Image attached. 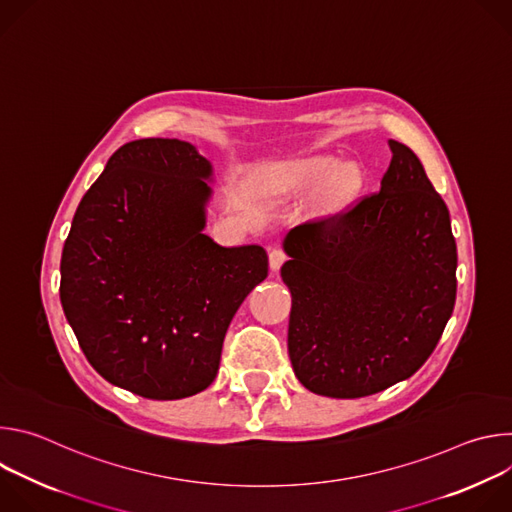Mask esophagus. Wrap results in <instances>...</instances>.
Listing matches in <instances>:
<instances>
[{
  "instance_id": "1",
  "label": "esophagus",
  "mask_w": 512,
  "mask_h": 512,
  "mask_svg": "<svg viewBox=\"0 0 512 512\" xmlns=\"http://www.w3.org/2000/svg\"><path fill=\"white\" fill-rule=\"evenodd\" d=\"M287 255L281 251V249H271L269 251V267L271 271H279V267L285 263Z\"/></svg>"
}]
</instances>
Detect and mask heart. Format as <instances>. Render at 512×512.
I'll use <instances>...</instances> for the list:
<instances>
[{
	"mask_svg": "<svg viewBox=\"0 0 512 512\" xmlns=\"http://www.w3.org/2000/svg\"><path fill=\"white\" fill-rule=\"evenodd\" d=\"M358 172L350 164H340L334 156H308L296 160L273 162L261 170L259 190L265 196H300L319 186L314 192L318 212L338 210L354 192Z\"/></svg>",
	"mask_w": 512,
	"mask_h": 512,
	"instance_id": "1",
	"label": "heart"
}]
</instances>
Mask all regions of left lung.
<instances>
[{"instance_id":"obj_1","label":"left lung","mask_w":512,"mask_h":512,"mask_svg":"<svg viewBox=\"0 0 512 512\" xmlns=\"http://www.w3.org/2000/svg\"><path fill=\"white\" fill-rule=\"evenodd\" d=\"M389 148L377 194L283 239L289 360L316 395L356 399L409 379L454 312L448 206L407 145Z\"/></svg>"}]
</instances>
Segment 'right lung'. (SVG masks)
Returning <instances> with one entry per match:
<instances>
[{
    "label": "right lung",
    "instance_id": "right-lung-1",
    "mask_svg": "<svg viewBox=\"0 0 512 512\" xmlns=\"http://www.w3.org/2000/svg\"><path fill=\"white\" fill-rule=\"evenodd\" d=\"M212 164L180 139L129 141L83 196L60 259V302L93 369L135 395L204 391L251 289L261 245L204 235Z\"/></svg>",
    "mask_w": 512,
    "mask_h": 512
}]
</instances>
